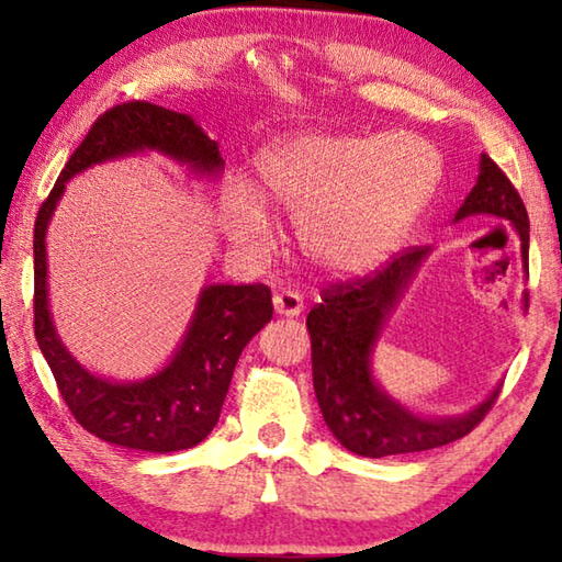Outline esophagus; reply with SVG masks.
<instances>
[{
  "label": "esophagus",
  "mask_w": 562,
  "mask_h": 562,
  "mask_svg": "<svg viewBox=\"0 0 562 562\" xmlns=\"http://www.w3.org/2000/svg\"><path fill=\"white\" fill-rule=\"evenodd\" d=\"M302 310H304V302H302V294L300 292L282 290V292L274 294V312H278V315L297 317Z\"/></svg>",
  "instance_id": "34e87169"
}]
</instances>
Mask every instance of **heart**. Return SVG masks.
I'll return each instance as SVG.
<instances>
[{
	"label": "heart",
	"instance_id": "b5f03b06",
	"mask_svg": "<svg viewBox=\"0 0 562 562\" xmlns=\"http://www.w3.org/2000/svg\"><path fill=\"white\" fill-rule=\"evenodd\" d=\"M439 173V154L408 133H300L262 150L252 190L227 183L225 231L258 250L270 235L262 207L294 213V235L312 265L331 274L364 272L402 240Z\"/></svg>",
	"mask_w": 562,
	"mask_h": 562
}]
</instances>
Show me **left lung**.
Segmentation results:
<instances>
[{"mask_svg":"<svg viewBox=\"0 0 562 562\" xmlns=\"http://www.w3.org/2000/svg\"><path fill=\"white\" fill-rule=\"evenodd\" d=\"M481 213L510 221L520 235L522 260H528V211L516 186L488 156L481 158L479 183L459 207L456 221ZM426 252L429 247H406L364 278L329 282L322 288V302L307 315L312 379L322 416L345 449L367 459L429 451L463 439L486 418L501 392L496 389L481 406L459 418H418L374 384L369 351Z\"/></svg>","mask_w":562,"mask_h":562,"instance_id":"8db88e82","label":"left lung"}]
</instances>
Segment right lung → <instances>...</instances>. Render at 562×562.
<instances>
[{
	"label": "right lung",
	"mask_w": 562,
	"mask_h": 562,
	"mask_svg": "<svg viewBox=\"0 0 562 562\" xmlns=\"http://www.w3.org/2000/svg\"><path fill=\"white\" fill-rule=\"evenodd\" d=\"M154 148L201 173L223 166L215 140L186 113L148 101L119 103L93 121L66 160L34 223V335L71 416L101 441L168 453L201 443L221 418L243 349L272 319L268 284H211L173 361L138 384H113L79 367L56 337L46 307L44 235L64 183L101 160Z\"/></svg>",
	"instance_id": "add662e5"
}]
</instances>
